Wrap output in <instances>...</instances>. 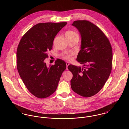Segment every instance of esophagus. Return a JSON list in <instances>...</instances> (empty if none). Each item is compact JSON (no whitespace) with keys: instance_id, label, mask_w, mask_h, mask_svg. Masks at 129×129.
I'll use <instances>...</instances> for the list:
<instances>
[{"instance_id":"34e87169","label":"esophagus","mask_w":129,"mask_h":129,"mask_svg":"<svg viewBox=\"0 0 129 129\" xmlns=\"http://www.w3.org/2000/svg\"><path fill=\"white\" fill-rule=\"evenodd\" d=\"M69 62H66V66H67V70H68V67L69 66Z\"/></svg>"}]
</instances>
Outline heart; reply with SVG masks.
Here are the masks:
<instances>
[{
    "label": "heart",
    "mask_w": 129,
    "mask_h": 129,
    "mask_svg": "<svg viewBox=\"0 0 129 129\" xmlns=\"http://www.w3.org/2000/svg\"><path fill=\"white\" fill-rule=\"evenodd\" d=\"M74 35H77V34L73 31H68L66 32V36H74ZM73 55V53H70V54H67L64 55H63L62 57L64 59H66L67 60H71L72 59V56Z\"/></svg>",
    "instance_id": "b5f03b06"
}]
</instances>
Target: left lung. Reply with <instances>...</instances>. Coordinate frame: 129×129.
Listing matches in <instances>:
<instances>
[{
	"label": "left lung",
	"instance_id": "obj_1",
	"mask_svg": "<svg viewBox=\"0 0 129 129\" xmlns=\"http://www.w3.org/2000/svg\"><path fill=\"white\" fill-rule=\"evenodd\" d=\"M81 37V50L76 60L84 67L70 64L68 68L73 75L71 85L74 92L89 97L104 86L109 77L112 66V49L104 33L87 20H77L72 24Z\"/></svg>",
	"mask_w": 129,
	"mask_h": 129
}]
</instances>
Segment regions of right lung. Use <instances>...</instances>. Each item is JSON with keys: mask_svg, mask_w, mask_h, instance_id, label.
<instances>
[{"mask_svg": "<svg viewBox=\"0 0 129 129\" xmlns=\"http://www.w3.org/2000/svg\"><path fill=\"white\" fill-rule=\"evenodd\" d=\"M67 22L38 23L21 38L17 50V68L27 89L39 98H47L55 91L66 63L57 59L47 67L44 62L52 49L54 38Z\"/></svg>", "mask_w": 129, "mask_h": 129, "instance_id": "obj_1", "label": "right lung"}]
</instances>
